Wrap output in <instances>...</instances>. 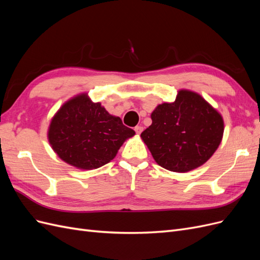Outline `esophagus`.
Segmentation results:
<instances>
[{
    "label": "esophagus",
    "mask_w": 260,
    "mask_h": 260,
    "mask_svg": "<svg viewBox=\"0 0 260 260\" xmlns=\"http://www.w3.org/2000/svg\"><path fill=\"white\" fill-rule=\"evenodd\" d=\"M135 131L137 132V135H141V132L143 131V128L141 127V125H137V127L135 128Z\"/></svg>",
    "instance_id": "34e87169"
}]
</instances>
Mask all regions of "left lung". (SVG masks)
Segmentation results:
<instances>
[{"label":"left lung","instance_id":"1","mask_svg":"<svg viewBox=\"0 0 260 260\" xmlns=\"http://www.w3.org/2000/svg\"><path fill=\"white\" fill-rule=\"evenodd\" d=\"M152 124L141 133L155 161L174 172L205 164L223 137V118L199 93L182 89L174 103H162L151 114Z\"/></svg>","mask_w":260,"mask_h":260}]
</instances>
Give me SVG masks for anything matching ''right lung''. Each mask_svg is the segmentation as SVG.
I'll return each mask as SVG.
<instances>
[{
    "mask_svg": "<svg viewBox=\"0 0 260 260\" xmlns=\"http://www.w3.org/2000/svg\"><path fill=\"white\" fill-rule=\"evenodd\" d=\"M136 132L119 117L109 114L88 93L69 99L52 118L48 139L61 160L78 169L91 170L113 160Z\"/></svg>",
    "mask_w": 260,
    "mask_h": 260,
    "instance_id": "obj_1",
    "label": "right lung"
}]
</instances>
